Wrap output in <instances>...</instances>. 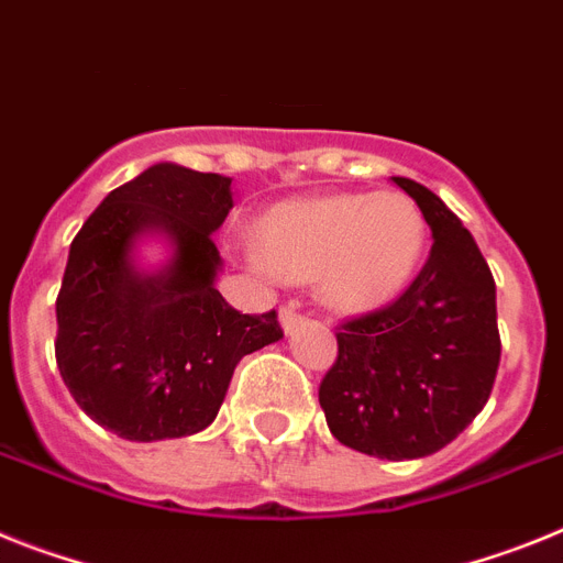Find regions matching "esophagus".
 Instances as JSON below:
<instances>
[{
	"mask_svg": "<svg viewBox=\"0 0 563 563\" xmlns=\"http://www.w3.org/2000/svg\"><path fill=\"white\" fill-rule=\"evenodd\" d=\"M278 319H282V328L292 330L301 321V305L299 301H285L282 310H278Z\"/></svg>",
	"mask_w": 563,
	"mask_h": 563,
	"instance_id": "34e87169",
	"label": "esophagus"
}]
</instances>
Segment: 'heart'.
<instances>
[{"label": "heart", "instance_id": "obj_1", "mask_svg": "<svg viewBox=\"0 0 563 563\" xmlns=\"http://www.w3.org/2000/svg\"><path fill=\"white\" fill-rule=\"evenodd\" d=\"M424 247V213L401 190L285 201L258 224L264 271L287 282L319 278L321 299L344 313L396 299Z\"/></svg>", "mask_w": 563, "mask_h": 563}]
</instances>
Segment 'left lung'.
<instances>
[{
  "instance_id": "8db88e82",
  "label": "left lung",
  "mask_w": 563,
  "mask_h": 563,
  "mask_svg": "<svg viewBox=\"0 0 563 563\" xmlns=\"http://www.w3.org/2000/svg\"><path fill=\"white\" fill-rule=\"evenodd\" d=\"M393 181L424 213L430 256L396 301L341 321L319 405L341 444L405 461L439 453L482 412L501 335L496 282L470 230L424 185Z\"/></svg>"
}]
</instances>
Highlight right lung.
<instances>
[{"instance_id":"obj_1","label":"right lung","mask_w":563,"mask_h":563,"mask_svg":"<svg viewBox=\"0 0 563 563\" xmlns=\"http://www.w3.org/2000/svg\"><path fill=\"white\" fill-rule=\"evenodd\" d=\"M233 208L230 179L153 165L117 187L70 242L56 296V367L76 405L128 441L181 439L222 407L242 355L285 335L276 310L239 313L213 287V230ZM144 229L177 253L144 277L130 247Z\"/></svg>"}]
</instances>
